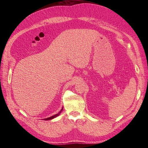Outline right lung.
Listing matches in <instances>:
<instances>
[{
    "instance_id": "add662e5",
    "label": "right lung",
    "mask_w": 148,
    "mask_h": 148,
    "mask_svg": "<svg viewBox=\"0 0 148 148\" xmlns=\"http://www.w3.org/2000/svg\"><path fill=\"white\" fill-rule=\"evenodd\" d=\"M62 110H63V107L62 108V109L61 110V111H60L58 114H56V115H53V116H50V117H49V118H45V119H43L47 121V120H51V119H54V118L57 117V116L60 114V113L62 112Z\"/></svg>"
}]
</instances>
